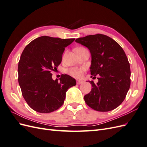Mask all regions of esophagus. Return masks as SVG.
Returning a JSON list of instances; mask_svg holds the SVG:
<instances>
[{"instance_id":"34e87169","label":"esophagus","mask_w":147,"mask_h":147,"mask_svg":"<svg viewBox=\"0 0 147 147\" xmlns=\"http://www.w3.org/2000/svg\"><path fill=\"white\" fill-rule=\"evenodd\" d=\"M83 83V82H82V81L77 80V83L78 84H82V83Z\"/></svg>"}]
</instances>
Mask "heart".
Here are the masks:
<instances>
[{"instance_id": "b5f03b06", "label": "heart", "mask_w": 147, "mask_h": 147, "mask_svg": "<svg viewBox=\"0 0 147 147\" xmlns=\"http://www.w3.org/2000/svg\"><path fill=\"white\" fill-rule=\"evenodd\" d=\"M85 69L86 68L84 67L81 68H72L69 70V73L74 77L80 78L83 76V72L85 70Z\"/></svg>"}]
</instances>
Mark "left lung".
Listing matches in <instances>:
<instances>
[{"label":"left lung","mask_w":147,"mask_h":147,"mask_svg":"<svg viewBox=\"0 0 147 147\" xmlns=\"http://www.w3.org/2000/svg\"><path fill=\"white\" fill-rule=\"evenodd\" d=\"M91 55V74L98 82H90L91 91L84 96L86 104L99 112H109L121 104L131 84V70L123 49L105 35H90L75 40ZM91 76V77H92Z\"/></svg>","instance_id":"8db88e82"}]
</instances>
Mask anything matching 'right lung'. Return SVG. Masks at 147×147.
<instances>
[{
    "label": "right lung",
    "instance_id": "right-lung-1",
    "mask_svg": "<svg viewBox=\"0 0 147 147\" xmlns=\"http://www.w3.org/2000/svg\"><path fill=\"white\" fill-rule=\"evenodd\" d=\"M75 38L42 36L25 47L18 63V82L22 95L30 107L39 113H47L64 104L65 93L76 85L75 79L62 75L60 81L52 79L62 61L65 48Z\"/></svg>",
    "mask_w": 147,
    "mask_h": 147
}]
</instances>
